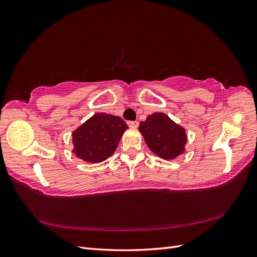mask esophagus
Segmentation results:
<instances>
[{
	"label": "esophagus",
	"mask_w": 257,
	"mask_h": 257,
	"mask_svg": "<svg viewBox=\"0 0 257 257\" xmlns=\"http://www.w3.org/2000/svg\"><path fill=\"white\" fill-rule=\"evenodd\" d=\"M126 123H127V125L130 127H137L138 124H139L137 121H127Z\"/></svg>",
	"instance_id": "esophagus-1"
}]
</instances>
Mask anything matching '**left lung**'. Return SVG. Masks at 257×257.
<instances>
[{
    "label": "left lung",
    "mask_w": 257,
    "mask_h": 257,
    "mask_svg": "<svg viewBox=\"0 0 257 257\" xmlns=\"http://www.w3.org/2000/svg\"><path fill=\"white\" fill-rule=\"evenodd\" d=\"M139 131L150 150L165 160L181 154L186 143L185 131L170 120L165 113L157 112L141 122Z\"/></svg>",
    "instance_id": "obj_1"
}]
</instances>
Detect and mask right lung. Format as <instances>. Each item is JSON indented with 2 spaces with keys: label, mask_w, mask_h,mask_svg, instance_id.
<instances>
[{
  "label": "right lung",
  "mask_w": 257,
  "mask_h": 257,
  "mask_svg": "<svg viewBox=\"0 0 257 257\" xmlns=\"http://www.w3.org/2000/svg\"><path fill=\"white\" fill-rule=\"evenodd\" d=\"M126 128L120 116L96 113L73 133V152L85 162H102L115 151Z\"/></svg>",
  "instance_id": "obj_1"
}]
</instances>
